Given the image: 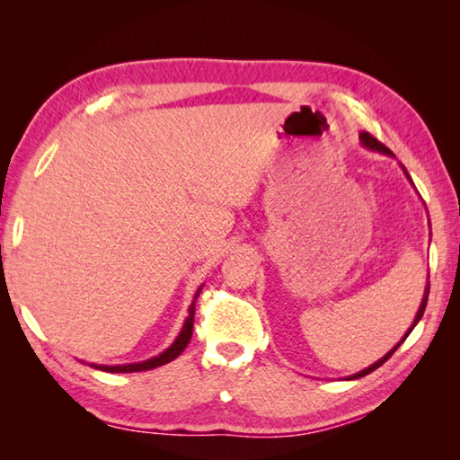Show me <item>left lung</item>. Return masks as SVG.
I'll return each instance as SVG.
<instances>
[{
    "instance_id": "left-lung-1",
    "label": "left lung",
    "mask_w": 460,
    "mask_h": 460,
    "mask_svg": "<svg viewBox=\"0 0 460 460\" xmlns=\"http://www.w3.org/2000/svg\"><path fill=\"white\" fill-rule=\"evenodd\" d=\"M359 139H361V144L365 146V147H367V150H371V152H379V154H385V155H394V152L392 150H389V147H385L384 144H381L379 142V139H376V137H373L371 134H367V131H361V134H359ZM402 170H403V174H406V178H408V181L411 182V178H410V174H408V170L406 168H403L402 166ZM411 184H414V182H411ZM428 223H430V221H428ZM428 292H430V284H426V290H424V298H422V302H420V308H418V313H416V318H414V323H411V326H410V329H408V332L406 334H403V337H402V341L398 342V345H395L394 349H392V351H387L384 357H381V359L379 361H376V363H373V365H369V367H365V369H361L359 373H353V376H349L347 379H359V377H363V376H369V373L371 371H376L377 367H381V365H384L387 359H389V357H392L394 353H395V349H398L400 345H402V342L403 341H406L408 339V334L411 332V331H414V326L420 323V318H422V314H424V310H426V302H428Z\"/></svg>"
}]
</instances>
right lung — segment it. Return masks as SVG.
Segmentation results:
<instances>
[{
    "label": "right lung",
    "instance_id": "1",
    "mask_svg": "<svg viewBox=\"0 0 460 460\" xmlns=\"http://www.w3.org/2000/svg\"><path fill=\"white\" fill-rule=\"evenodd\" d=\"M205 286V284H202ZM202 286L199 288L197 292H194V298L189 306V316H186V321L182 324L181 332H178V337L174 339L172 345L168 349H164L160 355L152 357V359H146V361H139V363H126V365H97V363H89L93 369H101V371H107V373H134V371H147V369H154V367H160V365H166L170 361H174L178 355H181L186 345L190 342L192 337V324H194V305H197V298L202 290Z\"/></svg>",
    "mask_w": 460,
    "mask_h": 460
}]
</instances>
